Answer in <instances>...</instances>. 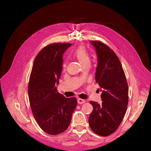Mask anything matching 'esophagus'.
Returning <instances> with one entry per match:
<instances>
[{
	"label": "esophagus",
	"mask_w": 151,
	"mask_h": 151,
	"mask_svg": "<svg viewBox=\"0 0 151 151\" xmlns=\"http://www.w3.org/2000/svg\"><path fill=\"white\" fill-rule=\"evenodd\" d=\"M85 102H86V101L83 99H78V104H83Z\"/></svg>",
	"instance_id": "1"
}]
</instances>
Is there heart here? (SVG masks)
I'll use <instances>...</instances> for the list:
<instances>
[{
    "mask_svg": "<svg viewBox=\"0 0 151 151\" xmlns=\"http://www.w3.org/2000/svg\"><path fill=\"white\" fill-rule=\"evenodd\" d=\"M73 54L82 65L86 64V63H90V58L89 53L84 46H81L78 47L74 51ZM63 67H65V64L63 65Z\"/></svg>",
    "mask_w": 151,
    "mask_h": 151,
    "instance_id": "b5f03b06",
    "label": "heart"
}]
</instances>
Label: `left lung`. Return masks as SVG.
<instances>
[{"instance_id":"left-lung-1","label":"left lung","mask_w":151,"mask_h":151,"mask_svg":"<svg viewBox=\"0 0 151 151\" xmlns=\"http://www.w3.org/2000/svg\"><path fill=\"white\" fill-rule=\"evenodd\" d=\"M96 50L98 63L96 81L101 91V104L90 101L93 109L89 117L92 130L109 136L120 125L129 102V88L121 63L115 52L99 41H91Z\"/></svg>"}]
</instances>
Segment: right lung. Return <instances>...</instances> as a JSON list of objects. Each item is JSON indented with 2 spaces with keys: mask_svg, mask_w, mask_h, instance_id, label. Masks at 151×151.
Returning a JSON list of instances; mask_svg holds the SVG:
<instances>
[{
  "mask_svg": "<svg viewBox=\"0 0 151 151\" xmlns=\"http://www.w3.org/2000/svg\"><path fill=\"white\" fill-rule=\"evenodd\" d=\"M71 43H52L39 52L28 85L30 105L35 121L45 132L55 135L65 131L77 105L75 97L58 92L62 70V55Z\"/></svg>",
  "mask_w": 151,
  "mask_h": 151,
  "instance_id": "add662e5",
  "label": "right lung"
}]
</instances>
